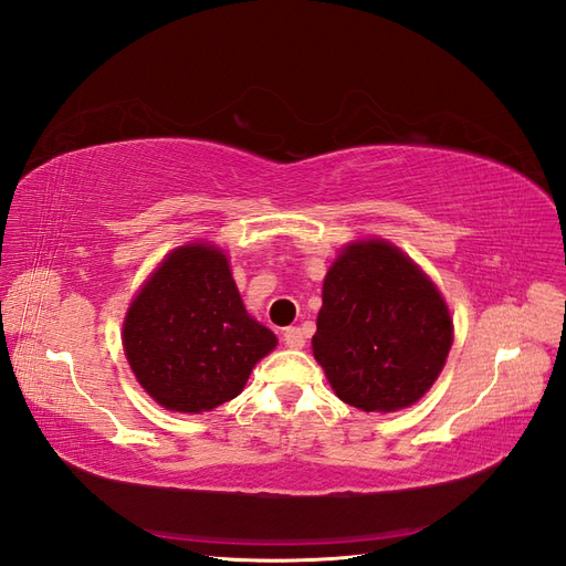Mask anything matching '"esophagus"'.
Segmentation results:
<instances>
[{
  "mask_svg": "<svg viewBox=\"0 0 566 566\" xmlns=\"http://www.w3.org/2000/svg\"><path fill=\"white\" fill-rule=\"evenodd\" d=\"M282 338H284V344H286L289 348H303V346H305V336H303L301 327H286L284 334H282Z\"/></svg>",
  "mask_w": 566,
  "mask_h": 566,
  "instance_id": "1",
  "label": "esophagus"
}]
</instances>
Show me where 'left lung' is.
Masks as SVG:
<instances>
[{
	"instance_id": "obj_1",
	"label": "left lung",
	"mask_w": 566,
	"mask_h": 566,
	"mask_svg": "<svg viewBox=\"0 0 566 566\" xmlns=\"http://www.w3.org/2000/svg\"><path fill=\"white\" fill-rule=\"evenodd\" d=\"M453 319L436 284L398 247H344L322 284L313 355L334 394L365 412L410 408L439 379Z\"/></svg>"
}]
</instances>
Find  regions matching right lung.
Returning a JSON list of instances; mask_svg holds the SVG:
<instances>
[{"label": "right lung", "instance_id": "add662e5", "mask_svg": "<svg viewBox=\"0 0 566 566\" xmlns=\"http://www.w3.org/2000/svg\"><path fill=\"white\" fill-rule=\"evenodd\" d=\"M274 346L277 336L247 313L228 255L203 241L168 253L123 322L137 381L172 412H206L237 398Z\"/></svg>", "mask_w": 566, "mask_h": 566}]
</instances>
